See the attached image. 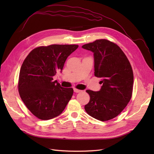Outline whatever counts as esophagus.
Returning a JSON list of instances; mask_svg holds the SVG:
<instances>
[{
	"instance_id": "1",
	"label": "esophagus",
	"mask_w": 154,
	"mask_h": 154,
	"mask_svg": "<svg viewBox=\"0 0 154 154\" xmlns=\"http://www.w3.org/2000/svg\"><path fill=\"white\" fill-rule=\"evenodd\" d=\"M81 91H82L79 90V89H77V88H74V92H76V93L80 92Z\"/></svg>"
}]
</instances>
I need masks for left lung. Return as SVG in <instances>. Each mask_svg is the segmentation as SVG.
<instances>
[{"mask_svg": "<svg viewBox=\"0 0 154 154\" xmlns=\"http://www.w3.org/2000/svg\"><path fill=\"white\" fill-rule=\"evenodd\" d=\"M94 53V75L101 78L99 91L87 90L90 101L87 113L105 122L118 116L131 99L134 74L127 57L118 45L105 39L82 45Z\"/></svg>", "mask_w": 154, "mask_h": 154, "instance_id": "1", "label": "left lung"}]
</instances>
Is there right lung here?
<instances>
[{"mask_svg": "<svg viewBox=\"0 0 154 154\" xmlns=\"http://www.w3.org/2000/svg\"><path fill=\"white\" fill-rule=\"evenodd\" d=\"M78 45H51L32 50L23 62L18 88L22 100L31 112L42 120L62 114L73 94L53 77L62 72L69 56Z\"/></svg>", "mask_w": 154, "mask_h": 154, "instance_id": "1", "label": "right lung"}]
</instances>
